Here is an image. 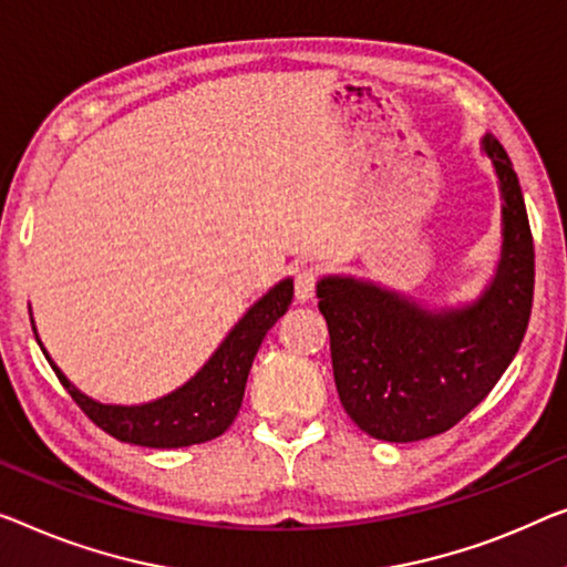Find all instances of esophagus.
Wrapping results in <instances>:
<instances>
[{
	"label": "esophagus",
	"instance_id": "1",
	"mask_svg": "<svg viewBox=\"0 0 567 567\" xmlns=\"http://www.w3.org/2000/svg\"><path fill=\"white\" fill-rule=\"evenodd\" d=\"M318 267L312 265H302L295 269V298L300 302H308L312 295H316V287H318Z\"/></svg>",
	"mask_w": 567,
	"mask_h": 567
}]
</instances>
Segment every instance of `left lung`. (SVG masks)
Masks as SVG:
<instances>
[{
    "label": "left lung",
    "instance_id": "obj_1",
    "mask_svg": "<svg viewBox=\"0 0 567 567\" xmlns=\"http://www.w3.org/2000/svg\"><path fill=\"white\" fill-rule=\"evenodd\" d=\"M484 145L502 183L504 255L476 306L433 316L349 277L318 282L338 396L377 441L415 443L458 425L494 390L527 333L535 244L525 198L506 150L492 134Z\"/></svg>",
    "mask_w": 567,
    "mask_h": 567
}]
</instances>
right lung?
Listing matches in <instances>:
<instances>
[{
	"mask_svg": "<svg viewBox=\"0 0 567 567\" xmlns=\"http://www.w3.org/2000/svg\"><path fill=\"white\" fill-rule=\"evenodd\" d=\"M292 302V282L282 280L261 298L188 384L140 408L99 404L68 384L53 361L55 377L91 422L116 441L145 447H185L214 441L231 425L241 408L244 386L261 338ZM42 349V346H40Z\"/></svg>",
	"mask_w": 567,
	"mask_h": 567,
	"instance_id": "add662e5",
	"label": "right lung"
}]
</instances>
